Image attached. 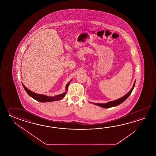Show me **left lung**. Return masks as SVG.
<instances>
[{"label":"left lung","mask_w":156,"mask_h":156,"mask_svg":"<svg viewBox=\"0 0 156 156\" xmlns=\"http://www.w3.org/2000/svg\"><path fill=\"white\" fill-rule=\"evenodd\" d=\"M135 83H136V81L134 83V85L133 86L132 89H131L129 92L128 93V94H126V95H124V96H123L121 98H120L119 99L116 100H114V101H110V102L105 103V104L94 103V104L96 105H98V106H100V107H102V108H111V107L117 106V105H119L120 104H121V103H123V101H124L129 97L130 95L131 94V93L132 92L133 90L134 87V86H135Z\"/></svg>","instance_id":"1"}]
</instances>
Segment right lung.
<instances>
[{
  "label": "right lung",
  "mask_w": 156,
  "mask_h": 156,
  "mask_svg": "<svg viewBox=\"0 0 156 156\" xmlns=\"http://www.w3.org/2000/svg\"><path fill=\"white\" fill-rule=\"evenodd\" d=\"M70 82L67 83V84L66 86V90H67L68 89V86L70 84ZM24 89L26 90L27 94L31 96L34 99L36 100L37 101H39V102H51V101H57V100H61L63 98L65 97V95L66 94V92L63 93L62 94L58 95L56 96H54V97H50V96H46L44 95H41V94H38L36 93H33L32 91H30V90L28 89L24 85L23 83H22Z\"/></svg>",
  "instance_id": "1"
}]
</instances>
